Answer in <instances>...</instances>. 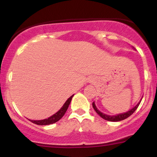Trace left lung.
Returning <instances> with one entry per match:
<instances>
[{
	"instance_id": "1",
	"label": "left lung",
	"mask_w": 157,
	"mask_h": 157,
	"mask_svg": "<svg viewBox=\"0 0 157 157\" xmlns=\"http://www.w3.org/2000/svg\"><path fill=\"white\" fill-rule=\"evenodd\" d=\"M140 102H141V99H140V102H139L138 103H137V105L134 107V108L131 109V110H129L128 112H124V113L118 114V115H105V114L102 113V112H101L100 111L98 110V109L96 108V105H95L94 102H93V109H94V110L96 112V113H97L98 115L101 117V118H103V119L107 120V121H122V120L125 119V118H127L129 116H131V115H132L134 112H135V110L137 109V107L139 106Z\"/></svg>"
}]
</instances>
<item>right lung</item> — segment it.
Segmentation results:
<instances>
[{"mask_svg":"<svg viewBox=\"0 0 157 157\" xmlns=\"http://www.w3.org/2000/svg\"><path fill=\"white\" fill-rule=\"evenodd\" d=\"M73 96H74V95L71 96V97L66 101L65 103L64 104V105L61 107V109H60L58 112H57L56 113L54 114L53 115H52V116L49 117V118H45V119H43V120H38V121L37 120H36V121H35V120H30V121H32V122L34 123V124H38V125H48V124H54V123L57 122V121H59V120L64 116L65 112H67Z\"/></svg>","mask_w":157,"mask_h":157,"instance_id":"right-lung-1","label":"right lung"}]
</instances>
